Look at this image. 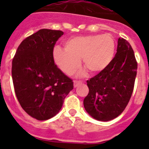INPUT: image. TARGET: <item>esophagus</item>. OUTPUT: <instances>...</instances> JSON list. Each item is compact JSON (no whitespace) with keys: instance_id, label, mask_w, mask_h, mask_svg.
I'll return each instance as SVG.
<instances>
[{"instance_id":"obj_1","label":"esophagus","mask_w":149,"mask_h":149,"mask_svg":"<svg viewBox=\"0 0 149 149\" xmlns=\"http://www.w3.org/2000/svg\"><path fill=\"white\" fill-rule=\"evenodd\" d=\"M82 84V82L81 81H74V87H77L78 85H80V84Z\"/></svg>"}]
</instances>
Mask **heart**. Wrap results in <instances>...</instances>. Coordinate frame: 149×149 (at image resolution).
I'll return each mask as SVG.
<instances>
[{
    "instance_id": "obj_1",
    "label": "heart",
    "mask_w": 149,
    "mask_h": 149,
    "mask_svg": "<svg viewBox=\"0 0 149 149\" xmlns=\"http://www.w3.org/2000/svg\"><path fill=\"white\" fill-rule=\"evenodd\" d=\"M115 40L110 34H95L74 36L65 42V49L55 47L54 61L60 70L72 75L83 64L92 74L102 72L113 59ZM84 74V72H81Z\"/></svg>"
}]
</instances>
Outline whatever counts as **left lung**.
<instances>
[{
    "label": "left lung",
    "instance_id": "left-lung-1",
    "mask_svg": "<svg viewBox=\"0 0 149 149\" xmlns=\"http://www.w3.org/2000/svg\"><path fill=\"white\" fill-rule=\"evenodd\" d=\"M116 54L110 65L86 81L89 93L84 108L98 121L112 120L125 109L134 91L137 62L130 43L119 38Z\"/></svg>",
    "mask_w": 149,
    "mask_h": 149
}]
</instances>
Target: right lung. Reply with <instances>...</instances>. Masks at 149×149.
Masks as SVG:
<instances>
[{
	"label": "right lung",
	"mask_w": 149,
	"mask_h": 149,
	"mask_svg": "<svg viewBox=\"0 0 149 149\" xmlns=\"http://www.w3.org/2000/svg\"><path fill=\"white\" fill-rule=\"evenodd\" d=\"M61 30L41 29L24 39L12 63L15 95L22 109L39 121L54 116L74 88L73 81L57 68L53 58Z\"/></svg>",
	"instance_id": "1"
}]
</instances>
